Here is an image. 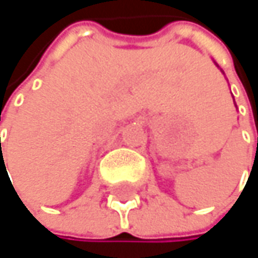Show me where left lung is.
I'll list each match as a JSON object with an SVG mask.
<instances>
[{"mask_svg": "<svg viewBox=\"0 0 258 258\" xmlns=\"http://www.w3.org/2000/svg\"><path fill=\"white\" fill-rule=\"evenodd\" d=\"M257 134H258V128H257ZM257 151H258V137H257Z\"/></svg>", "mask_w": 258, "mask_h": 258, "instance_id": "1", "label": "left lung"}]
</instances>
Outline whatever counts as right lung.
I'll use <instances>...</instances> for the list:
<instances>
[{
	"label": "right lung",
	"mask_w": 258,
	"mask_h": 258,
	"mask_svg": "<svg viewBox=\"0 0 258 258\" xmlns=\"http://www.w3.org/2000/svg\"><path fill=\"white\" fill-rule=\"evenodd\" d=\"M0 151H1V137H0ZM4 164V158H3V151H1V157H0V169L1 166ZM4 167H6V164H4ZM6 172H7V169H6Z\"/></svg>",
	"instance_id": "1"
}]
</instances>
